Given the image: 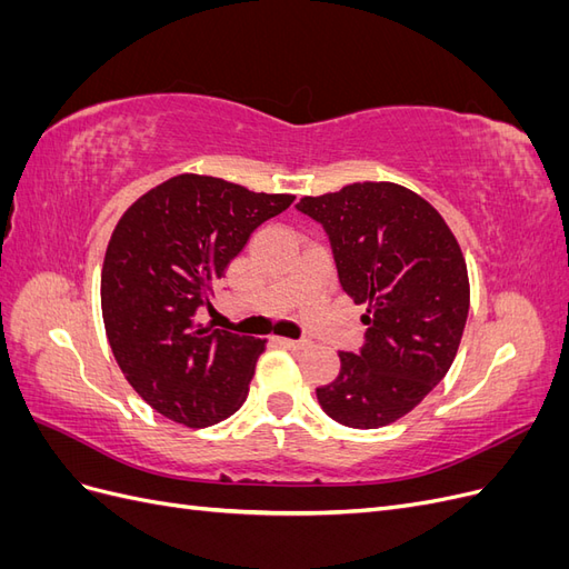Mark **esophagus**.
Wrapping results in <instances>:
<instances>
[{
  "label": "esophagus",
  "instance_id": "obj_1",
  "mask_svg": "<svg viewBox=\"0 0 569 569\" xmlns=\"http://www.w3.org/2000/svg\"><path fill=\"white\" fill-rule=\"evenodd\" d=\"M284 349H291V351H299V349H306L308 341H297V339H278Z\"/></svg>",
  "mask_w": 569,
  "mask_h": 569
}]
</instances>
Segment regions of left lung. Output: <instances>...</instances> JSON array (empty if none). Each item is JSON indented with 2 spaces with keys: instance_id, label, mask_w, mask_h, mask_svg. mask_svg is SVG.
Returning <instances> with one entry per match:
<instances>
[{
  "instance_id": "1",
  "label": "left lung",
  "mask_w": 569,
  "mask_h": 569,
  "mask_svg": "<svg viewBox=\"0 0 569 569\" xmlns=\"http://www.w3.org/2000/svg\"><path fill=\"white\" fill-rule=\"evenodd\" d=\"M297 209L330 234L341 289L363 303L358 353L341 351L322 410L353 429L391 425L449 372L470 311L460 244L432 203L393 182H353Z\"/></svg>"
}]
</instances>
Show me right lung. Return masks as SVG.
<instances>
[{"mask_svg":"<svg viewBox=\"0 0 569 569\" xmlns=\"http://www.w3.org/2000/svg\"><path fill=\"white\" fill-rule=\"evenodd\" d=\"M291 194L249 192L211 176H176L120 216L101 268V316L130 387L184 427L230 418L247 401L266 339L199 320L251 232Z\"/></svg>","mask_w":569,"mask_h":569,"instance_id":"obj_1","label":"right lung"}]
</instances>
